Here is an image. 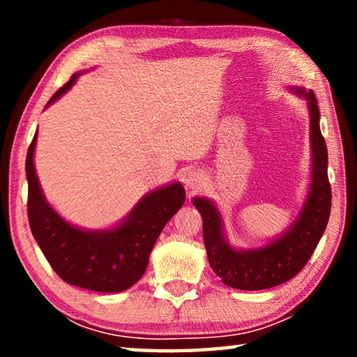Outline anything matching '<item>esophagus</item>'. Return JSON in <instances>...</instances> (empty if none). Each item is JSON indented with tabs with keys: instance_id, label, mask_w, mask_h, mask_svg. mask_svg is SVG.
<instances>
[{
	"instance_id": "34e87169",
	"label": "esophagus",
	"mask_w": 357,
	"mask_h": 357,
	"mask_svg": "<svg viewBox=\"0 0 357 357\" xmlns=\"http://www.w3.org/2000/svg\"><path fill=\"white\" fill-rule=\"evenodd\" d=\"M183 183H185V187H187V190H190V192H195V190L203 187L204 175L199 172V170H188V172L183 175Z\"/></svg>"
}]
</instances>
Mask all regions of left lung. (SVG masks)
Returning a JSON list of instances; mask_svg holds the SVG:
<instances>
[{
	"mask_svg": "<svg viewBox=\"0 0 357 357\" xmlns=\"http://www.w3.org/2000/svg\"><path fill=\"white\" fill-rule=\"evenodd\" d=\"M307 102L310 119V177L307 193L289 226L260 247H234L224 231V218L218 204L206 197H193L192 203L203 218V241L208 260L224 284L242 291L275 287L294 278L314 253L330 218L331 190L328 153L320 131V112L315 94L305 87H289Z\"/></svg>",
	"mask_w": 357,
	"mask_h": 357,
	"instance_id": "8db88e82",
	"label": "left lung"
}]
</instances>
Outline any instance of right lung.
Segmentation results:
<instances>
[{"label":"right lung","instance_id":"1","mask_svg":"<svg viewBox=\"0 0 357 357\" xmlns=\"http://www.w3.org/2000/svg\"><path fill=\"white\" fill-rule=\"evenodd\" d=\"M81 75L75 73L47 107L66 94ZM36 144L37 131L26 159L27 214L32 236L43 255L68 284L96 292L126 291L144 275L155 241L185 203L183 185L170 182L151 190L112 227L84 229L66 221L47 202L33 164Z\"/></svg>","mask_w":357,"mask_h":357}]
</instances>
